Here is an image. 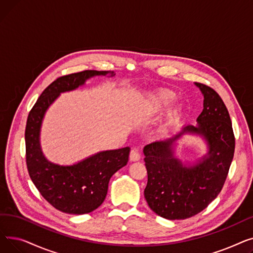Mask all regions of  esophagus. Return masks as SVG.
I'll return each instance as SVG.
<instances>
[{
    "instance_id": "34e87169",
    "label": "esophagus",
    "mask_w": 253,
    "mask_h": 253,
    "mask_svg": "<svg viewBox=\"0 0 253 253\" xmlns=\"http://www.w3.org/2000/svg\"><path fill=\"white\" fill-rule=\"evenodd\" d=\"M129 158H130V161H132V162H136V161H138L139 159H140V155H139V153H138L137 151H135V150H132V151L130 152V156H129Z\"/></svg>"
}]
</instances>
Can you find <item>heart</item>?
<instances>
[{
    "label": "heart",
    "instance_id": "heart-1",
    "mask_svg": "<svg viewBox=\"0 0 253 253\" xmlns=\"http://www.w3.org/2000/svg\"><path fill=\"white\" fill-rule=\"evenodd\" d=\"M171 99H172V95L170 94V93H166V92L158 93V94L154 95L151 98V100L149 102L151 111L153 113L162 111L165 106L171 101ZM180 115H181V109L179 108V106H176V108H174L168 114L167 119H166V125L170 126L173 123H175L178 120V118L180 117Z\"/></svg>",
    "mask_w": 253,
    "mask_h": 253
}]
</instances>
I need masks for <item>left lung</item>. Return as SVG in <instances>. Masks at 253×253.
Masks as SVG:
<instances>
[{"label": "left lung", "instance_id": "obj_1", "mask_svg": "<svg viewBox=\"0 0 253 253\" xmlns=\"http://www.w3.org/2000/svg\"><path fill=\"white\" fill-rule=\"evenodd\" d=\"M204 95L198 126L188 125L180 133L143 149L148 183L144 198L150 208L164 218H190L204 210L220 193L235 152V135L227 106L211 87L196 83ZM184 131L201 134L210 145L209 157L195 167H183L174 157V140Z\"/></svg>", "mask_w": 253, "mask_h": 253}]
</instances>
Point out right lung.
I'll return each instance as SVG.
<instances>
[{
    "mask_svg": "<svg viewBox=\"0 0 253 253\" xmlns=\"http://www.w3.org/2000/svg\"><path fill=\"white\" fill-rule=\"evenodd\" d=\"M106 74L114 76V72L87 70L57 78L42 92L26 121L25 159L30 177L45 200L64 213L85 214L98 208L108 193L111 177L127 164L130 148L101 152L73 166L53 164L40 148L42 120L61 92L78 88L93 76Z\"/></svg>",
    "mask_w": 253,
    "mask_h": 253,
    "instance_id": "add662e5",
    "label": "right lung"
}]
</instances>
